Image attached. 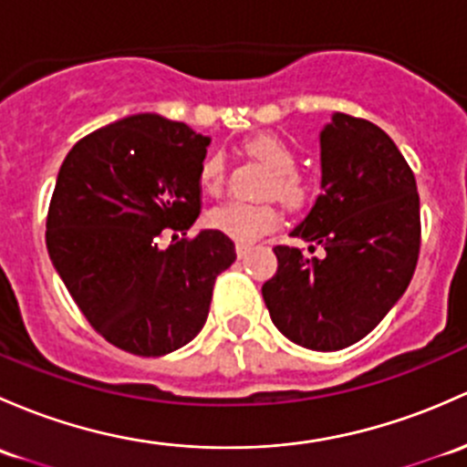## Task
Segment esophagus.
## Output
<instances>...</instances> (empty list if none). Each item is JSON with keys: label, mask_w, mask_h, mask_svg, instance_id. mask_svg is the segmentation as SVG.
I'll use <instances>...</instances> for the list:
<instances>
[{"label": "esophagus", "mask_w": 467, "mask_h": 467, "mask_svg": "<svg viewBox=\"0 0 467 467\" xmlns=\"http://www.w3.org/2000/svg\"><path fill=\"white\" fill-rule=\"evenodd\" d=\"M248 253H250V246H244V244H237V257H239V259L248 257Z\"/></svg>", "instance_id": "obj_1"}]
</instances>
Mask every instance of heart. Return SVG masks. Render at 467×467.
<instances>
[{
    "label": "heart",
    "instance_id": "b5f03b06",
    "mask_svg": "<svg viewBox=\"0 0 467 467\" xmlns=\"http://www.w3.org/2000/svg\"><path fill=\"white\" fill-rule=\"evenodd\" d=\"M246 151L262 161L271 170L266 192H273L284 203L297 208L308 199V181L296 170L297 154L286 139L277 134H257L246 143ZM223 159L221 154H210L201 163L199 185L205 194H219L223 185ZM279 221V210L273 201H228L208 213V225L237 244H253L262 234L271 233Z\"/></svg>",
    "mask_w": 467,
    "mask_h": 467
}]
</instances>
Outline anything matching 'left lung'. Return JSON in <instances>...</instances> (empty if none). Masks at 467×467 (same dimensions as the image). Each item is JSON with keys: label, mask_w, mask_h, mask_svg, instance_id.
<instances>
[{"label": "left lung", "mask_w": 467, "mask_h": 467, "mask_svg": "<svg viewBox=\"0 0 467 467\" xmlns=\"http://www.w3.org/2000/svg\"><path fill=\"white\" fill-rule=\"evenodd\" d=\"M320 168L322 194L291 237L322 246L324 257L275 246L277 273L262 296L288 340L337 351L362 340L410 286L420 203L399 147L362 118L331 116L320 131Z\"/></svg>", "instance_id": "8db88e82"}]
</instances>
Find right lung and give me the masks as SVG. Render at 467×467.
Segmentation results:
<instances>
[{"label": "right lung", "instance_id": "add662e5", "mask_svg": "<svg viewBox=\"0 0 467 467\" xmlns=\"http://www.w3.org/2000/svg\"><path fill=\"white\" fill-rule=\"evenodd\" d=\"M210 136L159 114L127 116L73 145L57 171L47 248L65 286L105 340L165 356L203 328L213 286L237 259L233 239L201 230L199 170Z\"/></svg>", "mask_w": 467, "mask_h": 467}]
</instances>
